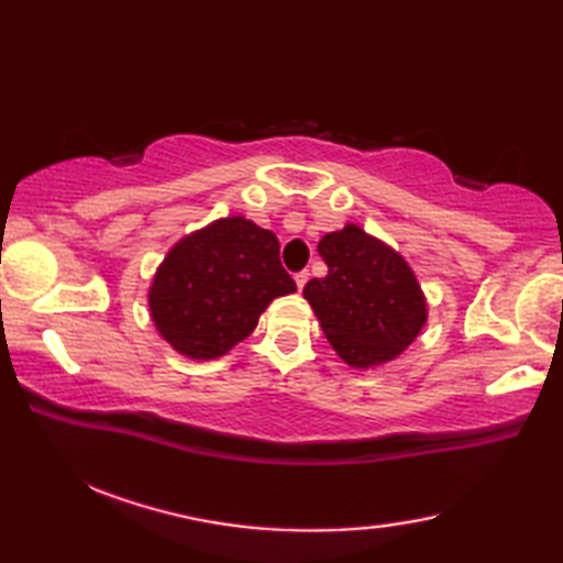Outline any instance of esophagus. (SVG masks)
<instances>
[{"label": "esophagus", "mask_w": 563, "mask_h": 563, "mask_svg": "<svg viewBox=\"0 0 563 563\" xmlns=\"http://www.w3.org/2000/svg\"><path fill=\"white\" fill-rule=\"evenodd\" d=\"M307 280H309V271H300V273L295 275V283H297V288H300V290L305 288Z\"/></svg>", "instance_id": "obj_1"}]
</instances>
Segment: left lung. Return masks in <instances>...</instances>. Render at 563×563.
Returning a JSON list of instances; mask_svg holds the SVG:
<instances>
[{"label":"left lung","mask_w":563,"mask_h":563,"mask_svg":"<svg viewBox=\"0 0 563 563\" xmlns=\"http://www.w3.org/2000/svg\"><path fill=\"white\" fill-rule=\"evenodd\" d=\"M327 278L305 285V300L331 349L355 369L379 367L409 349L428 321L413 268L397 249L349 222L319 242Z\"/></svg>","instance_id":"8db88e82"}]
</instances>
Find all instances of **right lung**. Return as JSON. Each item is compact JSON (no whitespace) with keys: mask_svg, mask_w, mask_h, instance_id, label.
Wrapping results in <instances>:
<instances>
[{"mask_svg":"<svg viewBox=\"0 0 563 563\" xmlns=\"http://www.w3.org/2000/svg\"><path fill=\"white\" fill-rule=\"evenodd\" d=\"M280 242L244 214L186 234L159 263L147 305L159 336L190 361H214L256 329L275 297L292 295Z\"/></svg>","mask_w":563,"mask_h":563,"instance_id":"1","label":"right lung"}]
</instances>
